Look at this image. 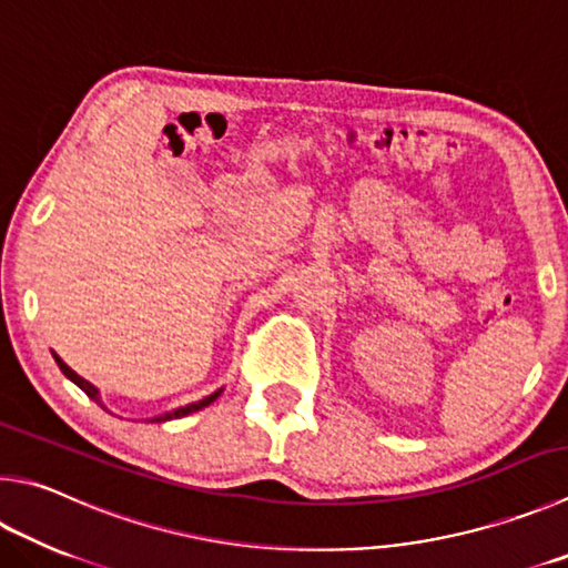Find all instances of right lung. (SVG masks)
<instances>
[{
  "label": "right lung",
  "instance_id": "1",
  "mask_svg": "<svg viewBox=\"0 0 568 568\" xmlns=\"http://www.w3.org/2000/svg\"><path fill=\"white\" fill-rule=\"evenodd\" d=\"M54 359H57V365H59V369H61V373H64L69 379H71V383H74V385H79L81 389H84L87 392V395L91 397V399H97L99 402V392H97V387L94 385H91V383H87V379L84 377H79L77 373H74V369H71L67 363H64V359H61L59 355H54ZM221 395V392H213V395H209V397H203V399H199V402H193V405H185V407H179L176 412H169V415H163V417H156V419H151V422H166V419H173V417H185V415H191V412H199V409H203V407H209L211 405V402L215 399V397H219Z\"/></svg>",
  "mask_w": 568,
  "mask_h": 568
}]
</instances>
